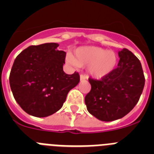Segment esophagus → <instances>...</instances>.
<instances>
[{"mask_svg":"<svg viewBox=\"0 0 154 154\" xmlns=\"http://www.w3.org/2000/svg\"><path fill=\"white\" fill-rule=\"evenodd\" d=\"M87 79V77L84 75H80V81H84V80Z\"/></svg>","mask_w":154,"mask_h":154,"instance_id":"1","label":"esophagus"}]
</instances>
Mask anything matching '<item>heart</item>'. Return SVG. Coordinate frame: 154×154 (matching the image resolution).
<instances>
[{
	"mask_svg": "<svg viewBox=\"0 0 154 154\" xmlns=\"http://www.w3.org/2000/svg\"><path fill=\"white\" fill-rule=\"evenodd\" d=\"M67 62L74 66L87 65V72L96 79L106 77L117 65L118 56L112 50L106 51L96 46H82L76 48L74 58L68 56Z\"/></svg>",
	"mask_w": 154,
	"mask_h": 154,
	"instance_id": "b5f03b06",
	"label": "heart"
}]
</instances>
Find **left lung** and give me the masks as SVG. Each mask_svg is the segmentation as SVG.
I'll list each match as a JSON object with an SVG mask.
<instances>
[{"instance_id":"obj_1","label":"left lung","mask_w":154,"mask_h":154,"mask_svg":"<svg viewBox=\"0 0 154 154\" xmlns=\"http://www.w3.org/2000/svg\"><path fill=\"white\" fill-rule=\"evenodd\" d=\"M118 67L101 80L89 79L91 90L85 98L87 110L101 121L121 119L138 103L145 78L140 62L126 48L118 52Z\"/></svg>"}]
</instances>
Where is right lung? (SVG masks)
I'll return each instance as SVG.
<instances>
[{"label": "right lung", "instance_id": "right-lung-1", "mask_svg": "<svg viewBox=\"0 0 154 154\" xmlns=\"http://www.w3.org/2000/svg\"><path fill=\"white\" fill-rule=\"evenodd\" d=\"M57 43L31 45L15 58L9 77L16 102L24 112L46 117L60 109L69 91L78 85L79 75L63 71L66 53Z\"/></svg>", "mask_w": 154, "mask_h": 154}]
</instances>
